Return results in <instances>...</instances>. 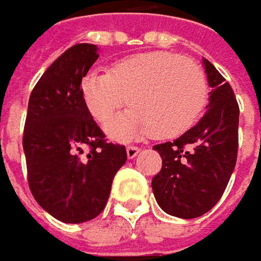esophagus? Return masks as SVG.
<instances>
[{"label":"esophagus","mask_w":261,"mask_h":261,"mask_svg":"<svg viewBox=\"0 0 261 261\" xmlns=\"http://www.w3.org/2000/svg\"><path fill=\"white\" fill-rule=\"evenodd\" d=\"M139 151H140V149H139L137 146H127V156H128V158H134L136 155L139 154Z\"/></svg>","instance_id":"34e87169"}]
</instances>
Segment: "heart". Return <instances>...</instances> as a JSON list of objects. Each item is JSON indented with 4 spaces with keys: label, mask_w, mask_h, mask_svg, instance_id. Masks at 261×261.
Here are the masks:
<instances>
[{
    "label": "heart",
    "mask_w": 261,
    "mask_h": 261,
    "mask_svg": "<svg viewBox=\"0 0 261 261\" xmlns=\"http://www.w3.org/2000/svg\"><path fill=\"white\" fill-rule=\"evenodd\" d=\"M81 88L89 113L100 124L124 101L130 107L107 125L116 139L176 137L197 122L207 101V82L199 64L167 50L131 55L107 73L89 71Z\"/></svg>",
    "instance_id": "heart-1"
}]
</instances>
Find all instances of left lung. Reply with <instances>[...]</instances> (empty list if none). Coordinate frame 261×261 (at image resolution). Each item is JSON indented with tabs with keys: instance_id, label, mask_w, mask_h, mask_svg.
I'll list each match as a JSON object with an SVG mask.
<instances>
[{
	"instance_id": "1",
	"label": "left lung",
	"mask_w": 261,
	"mask_h": 261,
	"mask_svg": "<svg viewBox=\"0 0 261 261\" xmlns=\"http://www.w3.org/2000/svg\"><path fill=\"white\" fill-rule=\"evenodd\" d=\"M212 88L204 116L173 142L155 145L161 170L152 179L156 203L169 215L197 218L221 199L236 166L239 105L230 83L203 60Z\"/></svg>"
}]
</instances>
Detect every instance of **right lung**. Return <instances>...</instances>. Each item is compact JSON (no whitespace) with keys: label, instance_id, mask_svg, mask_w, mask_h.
<instances>
[{"label":"right lung","instance_id":"right-lung-1","mask_svg":"<svg viewBox=\"0 0 261 261\" xmlns=\"http://www.w3.org/2000/svg\"><path fill=\"white\" fill-rule=\"evenodd\" d=\"M97 60L94 44L67 49L34 86L25 119L30 190L46 212L70 224L103 212L127 161L125 146L107 142L83 101L82 79Z\"/></svg>","mask_w":261,"mask_h":261}]
</instances>
